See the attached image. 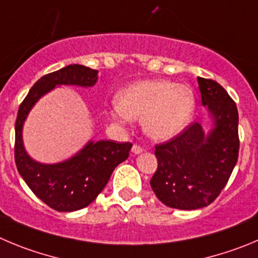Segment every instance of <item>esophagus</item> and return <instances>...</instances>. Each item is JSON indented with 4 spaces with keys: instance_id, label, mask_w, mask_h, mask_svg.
<instances>
[{
    "instance_id": "obj_1",
    "label": "esophagus",
    "mask_w": 258,
    "mask_h": 258,
    "mask_svg": "<svg viewBox=\"0 0 258 258\" xmlns=\"http://www.w3.org/2000/svg\"><path fill=\"white\" fill-rule=\"evenodd\" d=\"M143 146H140V145H137V144H135L134 146H132V153L134 154H140V153H143Z\"/></svg>"
}]
</instances>
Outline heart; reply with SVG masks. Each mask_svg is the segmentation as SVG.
<instances>
[{"mask_svg": "<svg viewBox=\"0 0 258 258\" xmlns=\"http://www.w3.org/2000/svg\"><path fill=\"white\" fill-rule=\"evenodd\" d=\"M114 115L143 119L145 134L168 140L186 128L194 117L196 98L187 85L169 80L137 81L115 96Z\"/></svg>", "mask_w": 258, "mask_h": 258, "instance_id": "b5f03b06", "label": "heart"}]
</instances>
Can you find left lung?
<instances>
[{
	"instance_id": "obj_1",
	"label": "left lung",
	"mask_w": 258,
	"mask_h": 258,
	"mask_svg": "<svg viewBox=\"0 0 258 258\" xmlns=\"http://www.w3.org/2000/svg\"><path fill=\"white\" fill-rule=\"evenodd\" d=\"M202 105L214 127L205 135L194 122L169 141L155 146L158 169L150 186L164 205L180 210L205 208L229 180L239 153L238 109L227 90L210 79L197 78Z\"/></svg>"
}]
</instances>
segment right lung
<instances>
[{
    "label": "right lung",
    "mask_w": 258,
    "mask_h": 258,
    "mask_svg": "<svg viewBox=\"0 0 258 258\" xmlns=\"http://www.w3.org/2000/svg\"><path fill=\"white\" fill-rule=\"evenodd\" d=\"M98 80V71L83 64H70L40 78L19 107L15 123V163L29 188L45 205L57 211H76L86 208L107 186L113 170L130 155L131 143L100 140L86 144L69 160L42 164L26 154L23 145V124L40 96L56 85L88 88Z\"/></svg>",
    "instance_id": "obj_1"
}]
</instances>
